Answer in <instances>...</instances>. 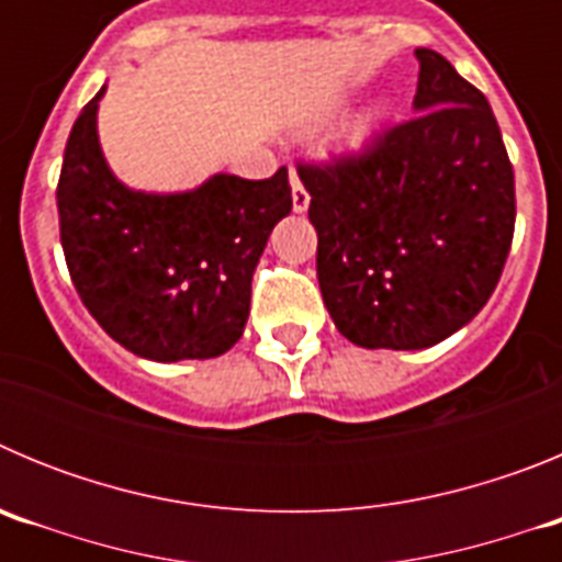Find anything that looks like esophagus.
Returning a JSON list of instances; mask_svg holds the SVG:
<instances>
[{
    "mask_svg": "<svg viewBox=\"0 0 562 562\" xmlns=\"http://www.w3.org/2000/svg\"><path fill=\"white\" fill-rule=\"evenodd\" d=\"M290 186H292V211L295 213H306L310 211V193H306L304 182L297 180V173H290Z\"/></svg>",
    "mask_w": 562,
    "mask_h": 562,
    "instance_id": "1",
    "label": "esophagus"
}]
</instances>
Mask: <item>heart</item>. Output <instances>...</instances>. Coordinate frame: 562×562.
<instances>
[{
	"instance_id": "obj_1",
	"label": "heart",
	"mask_w": 562,
	"mask_h": 562,
	"mask_svg": "<svg viewBox=\"0 0 562 562\" xmlns=\"http://www.w3.org/2000/svg\"><path fill=\"white\" fill-rule=\"evenodd\" d=\"M385 121H389V106L380 101L366 106L362 112H357L355 117L342 126L340 137H337V151L346 154V157L366 154L382 134Z\"/></svg>"
}]
</instances>
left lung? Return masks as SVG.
Listing matches in <instances>:
<instances>
[{"instance_id": "left-lung-1", "label": "left lung", "mask_w": 562, "mask_h": 562, "mask_svg": "<svg viewBox=\"0 0 562 562\" xmlns=\"http://www.w3.org/2000/svg\"><path fill=\"white\" fill-rule=\"evenodd\" d=\"M416 58V117L360 157L297 166L321 295L362 349H428L459 331L513 247L515 173L493 109L436 49Z\"/></svg>"}]
</instances>
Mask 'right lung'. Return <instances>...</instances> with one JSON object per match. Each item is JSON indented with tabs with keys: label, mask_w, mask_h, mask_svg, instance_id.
Segmentation results:
<instances>
[{
	"label": "right lung",
	"mask_w": 562,
	"mask_h": 562,
	"mask_svg": "<svg viewBox=\"0 0 562 562\" xmlns=\"http://www.w3.org/2000/svg\"><path fill=\"white\" fill-rule=\"evenodd\" d=\"M64 148L58 225L69 276L89 315L154 362L220 357L241 337L267 238L290 216L286 168L270 180L213 173L177 193L123 186L98 140V103Z\"/></svg>",
	"instance_id": "1"
}]
</instances>
